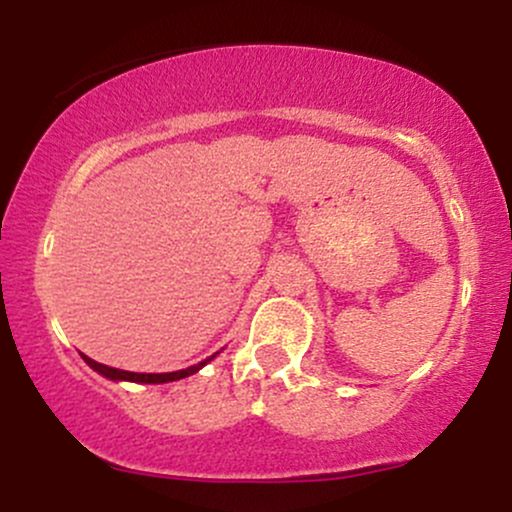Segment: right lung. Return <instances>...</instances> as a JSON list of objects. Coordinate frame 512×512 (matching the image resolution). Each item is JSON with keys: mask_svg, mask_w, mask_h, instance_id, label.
<instances>
[{"mask_svg": "<svg viewBox=\"0 0 512 512\" xmlns=\"http://www.w3.org/2000/svg\"><path fill=\"white\" fill-rule=\"evenodd\" d=\"M214 356H216V354H214ZM214 356H209L207 361L197 363V366H190V368H185V370H175V373H129V370L103 366V363L93 361V358H88V356H84V361H86L88 366H91L93 370H98V373L105 375V378H108V380H127V383H149V385H158V383H173V380L187 378V375L197 373V370L207 366V363H209Z\"/></svg>", "mask_w": 512, "mask_h": 512, "instance_id": "obj_1", "label": "right lung"}]
</instances>
